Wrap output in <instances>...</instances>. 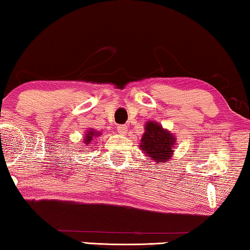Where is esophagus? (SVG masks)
Returning <instances> with one entry per match:
<instances>
[{
    "instance_id": "esophagus-1",
    "label": "esophagus",
    "mask_w": 250,
    "mask_h": 250,
    "mask_svg": "<svg viewBox=\"0 0 250 250\" xmlns=\"http://www.w3.org/2000/svg\"><path fill=\"white\" fill-rule=\"evenodd\" d=\"M117 132L119 133V134L125 135L126 133H127V127H126L125 125H121V126H118V127H117Z\"/></svg>"
}]
</instances>
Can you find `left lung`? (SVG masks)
I'll use <instances>...</instances> for the list:
<instances>
[{
    "label": "left lung",
    "instance_id": "obj_1",
    "mask_svg": "<svg viewBox=\"0 0 250 250\" xmlns=\"http://www.w3.org/2000/svg\"><path fill=\"white\" fill-rule=\"evenodd\" d=\"M140 149L151 162L156 164L168 163L174 156L176 138L159 123L148 121L145 125V133L140 140Z\"/></svg>",
    "mask_w": 250,
    "mask_h": 250
}]
</instances>
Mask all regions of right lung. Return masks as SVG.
<instances>
[{"label": "right lung", "mask_w": 250, "mask_h": 250, "mask_svg": "<svg viewBox=\"0 0 250 250\" xmlns=\"http://www.w3.org/2000/svg\"><path fill=\"white\" fill-rule=\"evenodd\" d=\"M101 134H102V132H100V131H95V129H87L86 132H85V134H84V136H83V141H82V150L81 151H85V150H86V148H88V146H93V145H95V139L98 138V136H101Z\"/></svg>", "instance_id": "right-lung-1"}]
</instances>
